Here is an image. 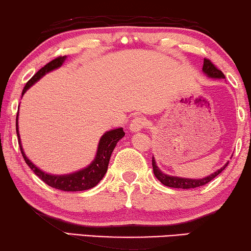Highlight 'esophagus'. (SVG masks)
Segmentation results:
<instances>
[{
    "label": "esophagus",
    "instance_id": "1",
    "mask_svg": "<svg viewBox=\"0 0 251 251\" xmlns=\"http://www.w3.org/2000/svg\"><path fill=\"white\" fill-rule=\"evenodd\" d=\"M146 126H147L146 118L135 117L133 120L131 121L129 128L131 131H132V132H139V131H141Z\"/></svg>",
    "mask_w": 251,
    "mask_h": 251
}]
</instances>
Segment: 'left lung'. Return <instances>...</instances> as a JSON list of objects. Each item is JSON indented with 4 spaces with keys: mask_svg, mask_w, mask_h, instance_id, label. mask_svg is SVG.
<instances>
[{
    "mask_svg": "<svg viewBox=\"0 0 251 251\" xmlns=\"http://www.w3.org/2000/svg\"><path fill=\"white\" fill-rule=\"evenodd\" d=\"M202 72L206 75L208 77H211V79H226L225 75L220 70L217 69L215 65H213L210 61L204 59L203 60V67H202ZM227 162L224 167H221L220 169L216 170L215 172H212L211 175H209L207 176H203L201 179H190V178H183V176H170L164 174L163 171L159 169V167L157 166V162H155L154 157H152V168H153V174L155 176L160 182L164 186L170 187V188H178V189H191V188H197V187H201L203 184H206L208 182H210L213 178H216L221 171L225 170V168L228 166Z\"/></svg>",
    "mask_w": 251,
    "mask_h": 251,
    "instance_id": "1",
    "label": "left lung"
}]
</instances>
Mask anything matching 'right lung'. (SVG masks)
<instances>
[{
    "label": "right lung",
    "mask_w": 251,
    "mask_h": 251,
    "mask_svg": "<svg viewBox=\"0 0 251 251\" xmlns=\"http://www.w3.org/2000/svg\"><path fill=\"white\" fill-rule=\"evenodd\" d=\"M65 60H67V55L56 57V59L51 61V62H49L47 65H44L42 69H40L39 71L31 77V80L25 84V87H24L22 91V96L32 87L33 84L36 83L41 77H43L45 75H48L49 72L53 71V70H56L60 67H62V64L64 63ZM18 122H19V112H18V116H16V134H18V138H19L20 149H21L22 155L24 160H25L26 164L31 168L33 172H34V174L38 176L41 180H43V181L48 184V186L59 189V190H63V191H83V190H88V189H91L94 186H97L106 174L110 157L111 154H112L117 143L119 142V140H121L126 134L123 132V128H117V129L106 131V132H104V134L100 138L96 157H94L92 162L90 163L89 166H87L81 170L72 172V174L51 175L43 170H41L39 167H36L35 164L26 157L21 143V138H20Z\"/></svg>",
    "instance_id": "right-lung-1"
}]
</instances>
